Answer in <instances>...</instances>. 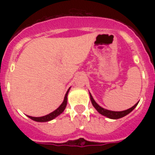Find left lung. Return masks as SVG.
<instances>
[{
	"label": "left lung",
	"instance_id": "8db88e82",
	"mask_svg": "<svg viewBox=\"0 0 155 155\" xmlns=\"http://www.w3.org/2000/svg\"><path fill=\"white\" fill-rule=\"evenodd\" d=\"M90 98H91V103H92L93 106H94V107L96 109V110L98 111L100 114L103 115V116H106V117H108V118L113 119V120H116V119L122 118V117H124V116H127V114H129V113H130V112H132V111L135 109V107H136L138 104V103L135 104V105H134L133 107L130 108V109H127V110L122 111V112H114V111H110V110H108V109H103V108L101 107L100 105H98V104L95 102V101L94 100V98H93V97H92V95L91 94V93H90Z\"/></svg>",
	"mask_w": 155,
	"mask_h": 155
}]
</instances>
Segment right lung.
<instances>
[{"mask_svg":"<svg viewBox=\"0 0 155 155\" xmlns=\"http://www.w3.org/2000/svg\"><path fill=\"white\" fill-rule=\"evenodd\" d=\"M68 91H69V89H68V91H67V93H66L63 103L61 104L60 106H59L58 109H56L55 111H53V113L46 115V116H41V117H32V116H28L29 117L30 119H31L32 120H34V121H36V122H47V121H50V120H52L53 119H54L55 117H57V116H59L60 114H61V113L64 112V109H65L66 105H67V102H68Z\"/></svg>","mask_w":155,"mask_h":155,"instance_id":"obj_1","label":"right lung"}]
</instances>
